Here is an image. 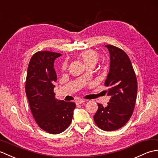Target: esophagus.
Segmentation results:
<instances>
[{
	"label": "esophagus",
	"mask_w": 158,
	"mask_h": 158,
	"mask_svg": "<svg viewBox=\"0 0 158 158\" xmlns=\"http://www.w3.org/2000/svg\"><path fill=\"white\" fill-rule=\"evenodd\" d=\"M85 101H86V100H85V99H78L76 101V104H81V103H83L84 102H85Z\"/></svg>",
	"instance_id": "34e87169"
}]
</instances>
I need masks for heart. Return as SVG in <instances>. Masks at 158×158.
<instances>
[{"instance_id":"heart-1","label":"heart","mask_w":158,"mask_h":158,"mask_svg":"<svg viewBox=\"0 0 158 158\" xmlns=\"http://www.w3.org/2000/svg\"><path fill=\"white\" fill-rule=\"evenodd\" d=\"M83 61L85 63V64L87 66H89L91 65H95V64L99 61V54L97 52L93 50H87L82 52L81 55H80ZM68 66V62L64 61L62 64V69H66Z\"/></svg>"}]
</instances>
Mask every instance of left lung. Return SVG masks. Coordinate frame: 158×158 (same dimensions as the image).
I'll use <instances>...</instances> for the list:
<instances>
[{
  "instance_id": "obj_1",
  "label": "left lung",
  "mask_w": 158,
  "mask_h": 158,
  "mask_svg": "<svg viewBox=\"0 0 158 158\" xmlns=\"http://www.w3.org/2000/svg\"><path fill=\"white\" fill-rule=\"evenodd\" d=\"M110 54V68L105 81L111 95L107 107L97 103L94 121L99 128L113 131L127 123L134 111L137 94V80L135 70L126 52L111 44L106 45Z\"/></svg>"
}]
</instances>
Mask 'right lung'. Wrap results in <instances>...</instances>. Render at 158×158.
I'll list each match as a JSON object with an SVG mask.
<instances>
[{"mask_svg": "<svg viewBox=\"0 0 158 158\" xmlns=\"http://www.w3.org/2000/svg\"><path fill=\"white\" fill-rule=\"evenodd\" d=\"M59 52L38 51L29 62L26 80V93L30 110L36 124L50 134H59L72 120L76 103L55 98L54 82L57 74L54 61Z\"/></svg>", "mask_w": 158, "mask_h": 158, "instance_id": "obj_1", "label": "right lung"}]
</instances>
